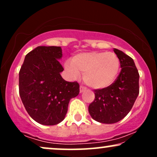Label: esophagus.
Listing matches in <instances>:
<instances>
[{
  "label": "esophagus",
  "instance_id": "esophagus-1",
  "mask_svg": "<svg viewBox=\"0 0 157 157\" xmlns=\"http://www.w3.org/2000/svg\"><path fill=\"white\" fill-rule=\"evenodd\" d=\"M86 90V88L85 87L83 86H80V93H82L83 91H85Z\"/></svg>",
  "mask_w": 157,
  "mask_h": 157
}]
</instances>
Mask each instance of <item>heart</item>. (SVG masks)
<instances>
[{"mask_svg":"<svg viewBox=\"0 0 157 157\" xmlns=\"http://www.w3.org/2000/svg\"><path fill=\"white\" fill-rule=\"evenodd\" d=\"M65 67L74 76L84 73V81L94 89H104L116 80L120 67L118 57L113 52H91L75 55Z\"/></svg>","mask_w":157,"mask_h":157,"instance_id":"1","label":"heart"}]
</instances>
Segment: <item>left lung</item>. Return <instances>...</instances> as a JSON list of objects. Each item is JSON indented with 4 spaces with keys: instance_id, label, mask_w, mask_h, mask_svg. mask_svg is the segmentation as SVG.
<instances>
[{
    "instance_id": "8db88e82",
    "label": "left lung",
    "mask_w": 157,
    "mask_h": 157,
    "mask_svg": "<svg viewBox=\"0 0 157 157\" xmlns=\"http://www.w3.org/2000/svg\"><path fill=\"white\" fill-rule=\"evenodd\" d=\"M113 52L120 60L121 71L109 86L94 90L95 99L89 106L91 117L105 124L115 123L125 117L140 92V75L134 60L117 48Z\"/></svg>"
}]
</instances>
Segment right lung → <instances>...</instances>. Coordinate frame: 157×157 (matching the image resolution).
<instances>
[{"instance_id":"obj_1","label":"right lung","mask_w":157,"mask_h":157,"mask_svg":"<svg viewBox=\"0 0 157 157\" xmlns=\"http://www.w3.org/2000/svg\"><path fill=\"white\" fill-rule=\"evenodd\" d=\"M60 46H37L29 52L19 71V94L35 121L54 125L64 120L71 98L80 92L77 82L63 79Z\"/></svg>"}]
</instances>
